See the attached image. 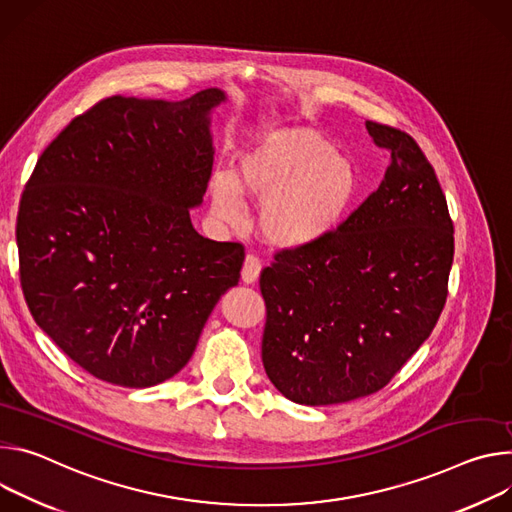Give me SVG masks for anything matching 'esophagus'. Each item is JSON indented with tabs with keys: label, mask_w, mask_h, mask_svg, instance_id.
Instances as JSON below:
<instances>
[{
	"label": "esophagus",
	"mask_w": 512,
	"mask_h": 512,
	"mask_svg": "<svg viewBox=\"0 0 512 512\" xmlns=\"http://www.w3.org/2000/svg\"><path fill=\"white\" fill-rule=\"evenodd\" d=\"M260 270H262L260 258L256 254H248L244 260V266H242V280L246 282V285H252V282L258 280Z\"/></svg>",
	"instance_id": "34e87169"
}]
</instances>
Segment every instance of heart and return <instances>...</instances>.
<instances>
[{
    "label": "heart",
    "instance_id": "obj_1",
    "mask_svg": "<svg viewBox=\"0 0 512 512\" xmlns=\"http://www.w3.org/2000/svg\"><path fill=\"white\" fill-rule=\"evenodd\" d=\"M358 189L354 164L307 128L278 130L238 158L234 179L215 175L213 213L240 223V195L264 201L260 230L280 248H305L329 236L344 219Z\"/></svg>",
    "mask_w": 512,
    "mask_h": 512
}]
</instances>
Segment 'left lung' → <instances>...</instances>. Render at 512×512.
I'll use <instances>...</instances> for the list:
<instances>
[{
    "label": "left lung",
    "mask_w": 512,
    "mask_h": 512,
    "mask_svg": "<svg viewBox=\"0 0 512 512\" xmlns=\"http://www.w3.org/2000/svg\"><path fill=\"white\" fill-rule=\"evenodd\" d=\"M390 164L378 189L317 244L260 272L262 362L289 401L325 407L384 388L431 335L453 262L435 170L403 130L366 122Z\"/></svg>",
    "instance_id": "left-lung-1"
}]
</instances>
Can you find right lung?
Listing matches in <instances>:
<instances>
[{"label": "right lung", "instance_id": "add662e5", "mask_svg": "<svg viewBox=\"0 0 512 512\" xmlns=\"http://www.w3.org/2000/svg\"><path fill=\"white\" fill-rule=\"evenodd\" d=\"M205 89L185 101L113 95L38 158L22 193L20 285L38 327L91 376L126 388L173 378L244 246L195 232L213 168Z\"/></svg>", "mask_w": 512, "mask_h": 512}]
</instances>
